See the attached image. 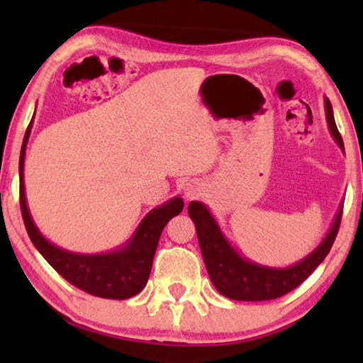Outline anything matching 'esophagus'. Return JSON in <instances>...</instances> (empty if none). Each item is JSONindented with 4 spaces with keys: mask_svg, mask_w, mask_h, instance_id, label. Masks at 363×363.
Masks as SVG:
<instances>
[{
    "mask_svg": "<svg viewBox=\"0 0 363 363\" xmlns=\"http://www.w3.org/2000/svg\"><path fill=\"white\" fill-rule=\"evenodd\" d=\"M198 195H200V190H198V186L188 185L185 188V196L188 198V200H193V198H196Z\"/></svg>",
    "mask_w": 363,
    "mask_h": 363,
    "instance_id": "esophagus-1",
    "label": "esophagus"
}]
</instances>
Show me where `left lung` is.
Instances as JSON below:
<instances>
[{
	"mask_svg": "<svg viewBox=\"0 0 363 363\" xmlns=\"http://www.w3.org/2000/svg\"><path fill=\"white\" fill-rule=\"evenodd\" d=\"M325 113L332 135L340 148H344V142H342L340 133L337 130L329 101H325ZM188 215L195 223L198 242H200L201 255L211 282L223 296L235 301L277 299V297L284 296L296 289L297 286H301L329 255L342 220L340 210L337 213L329 235L306 259L297 262L296 266L287 267V269H271V267L252 264V262L238 256L236 251L228 245L225 236L221 235L220 228L213 220L210 211L201 203L191 201L188 206Z\"/></svg>",
	"mask_w": 363,
	"mask_h": 363,
	"instance_id": "1",
	"label": "left lung"
}]
</instances>
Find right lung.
<instances>
[{
	"label": "right lung",
	"mask_w": 363,
	"mask_h": 363,
	"mask_svg": "<svg viewBox=\"0 0 363 363\" xmlns=\"http://www.w3.org/2000/svg\"><path fill=\"white\" fill-rule=\"evenodd\" d=\"M29 128H31V123L24 135L21 155H19V206H21L24 226H26L33 245L64 279L87 294L102 297V299L118 301L138 294L145 287L148 276H150L153 255L157 251L163 228L173 216L182 213L183 200L173 198L172 201L148 213L142 225L138 226L132 241L116 252L81 256L59 250L44 240L41 233L36 230L31 216H29L26 198H24L23 163Z\"/></svg>",
	"instance_id": "obj_1"
}]
</instances>
